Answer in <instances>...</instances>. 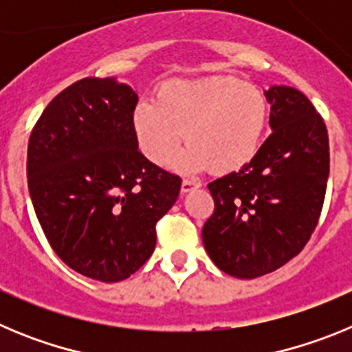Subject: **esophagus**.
Segmentation results:
<instances>
[{
  "mask_svg": "<svg viewBox=\"0 0 352 352\" xmlns=\"http://www.w3.org/2000/svg\"><path fill=\"white\" fill-rule=\"evenodd\" d=\"M199 183H195V182H192V179H183V183H182V194H188V192H192V190H195V188H199Z\"/></svg>",
  "mask_w": 352,
  "mask_h": 352,
  "instance_id": "1",
  "label": "esophagus"
}]
</instances>
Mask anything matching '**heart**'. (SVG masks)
<instances>
[{
	"label": "heart",
	"mask_w": 352,
	"mask_h": 352,
	"mask_svg": "<svg viewBox=\"0 0 352 352\" xmlns=\"http://www.w3.org/2000/svg\"><path fill=\"white\" fill-rule=\"evenodd\" d=\"M132 125L139 149L153 164H164L188 142L169 166L183 174L211 167L236 173L256 157L268 125V100L257 86L234 77L167 80L155 102L133 109Z\"/></svg>",
	"instance_id": "obj_1"
}]
</instances>
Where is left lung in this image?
<instances>
[{
    "label": "left lung",
    "instance_id": "1",
    "mask_svg": "<svg viewBox=\"0 0 352 352\" xmlns=\"http://www.w3.org/2000/svg\"><path fill=\"white\" fill-rule=\"evenodd\" d=\"M264 96L272 135L247 166L208 185L214 213L203 227L204 248L236 278L272 273L300 254L328 183V132L309 98L284 84Z\"/></svg>",
    "mask_w": 352,
    "mask_h": 352
}]
</instances>
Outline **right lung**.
I'll list each match as a JSON object with an SVG mask.
<instances>
[{"instance_id":"right-lung-1","label":"right lung","mask_w":352,"mask_h":352,"mask_svg":"<svg viewBox=\"0 0 352 352\" xmlns=\"http://www.w3.org/2000/svg\"><path fill=\"white\" fill-rule=\"evenodd\" d=\"M135 105L138 93L116 77L77 80L52 98L28 144L36 219L61 261L93 280L141 268L182 188L139 151Z\"/></svg>"}]
</instances>
